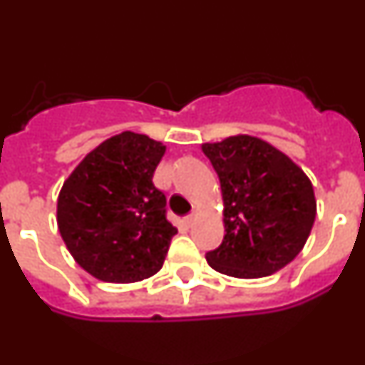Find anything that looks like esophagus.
Wrapping results in <instances>:
<instances>
[{
  "mask_svg": "<svg viewBox=\"0 0 365 365\" xmlns=\"http://www.w3.org/2000/svg\"><path fill=\"white\" fill-rule=\"evenodd\" d=\"M195 221H197V212H192V214L186 215V217H185V225H186V227H192V225Z\"/></svg>",
  "mask_w": 365,
  "mask_h": 365,
  "instance_id": "34e87169",
  "label": "esophagus"
}]
</instances>
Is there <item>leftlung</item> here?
I'll return each instance as SVG.
<instances>
[{"mask_svg":"<svg viewBox=\"0 0 365 365\" xmlns=\"http://www.w3.org/2000/svg\"><path fill=\"white\" fill-rule=\"evenodd\" d=\"M221 182L225 237L206 259L234 278H265L291 263L316 217L314 190L285 153L248 135L202 144Z\"/></svg>","mask_w":365,"mask_h":365,"instance_id":"obj_1","label":"left lung"}]
</instances>
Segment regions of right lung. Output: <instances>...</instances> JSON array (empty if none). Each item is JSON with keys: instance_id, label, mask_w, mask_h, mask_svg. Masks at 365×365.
Segmentation results:
<instances>
[{"instance_id": "obj_1", "label": "right lung", "mask_w": 365, "mask_h": 365, "mask_svg": "<svg viewBox=\"0 0 365 365\" xmlns=\"http://www.w3.org/2000/svg\"><path fill=\"white\" fill-rule=\"evenodd\" d=\"M166 148L124 131L87 155L58 197V228L83 270L109 283H133L163 269L177 228L153 173Z\"/></svg>"}]
</instances>
